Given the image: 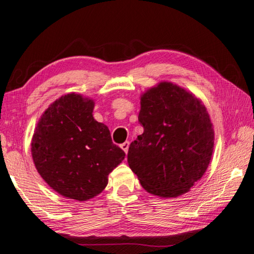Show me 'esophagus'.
I'll return each instance as SVG.
<instances>
[{"label": "esophagus", "mask_w": 254, "mask_h": 254, "mask_svg": "<svg viewBox=\"0 0 254 254\" xmlns=\"http://www.w3.org/2000/svg\"><path fill=\"white\" fill-rule=\"evenodd\" d=\"M128 145H130V142H128V141H126V142L124 143H122L121 145H120V147L122 148V150L126 153H127V150H128Z\"/></svg>", "instance_id": "34e87169"}]
</instances>
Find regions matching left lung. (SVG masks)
I'll use <instances>...</instances> for the list:
<instances>
[{"label":"left lung","mask_w":254,"mask_h":254,"mask_svg":"<svg viewBox=\"0 0 254 254\" xmlns=\"http://www.w3.org/2000/svg\"><path fill=\"white\" fill-rule=\"evenodd\" d=\"M143 133L128 147L127 162L150 194L177 197L203 177L214 147L205 106L171 83L159 84L141 97Z\"/></svg>","instance_id":"left-lung-1"}]
</instances>
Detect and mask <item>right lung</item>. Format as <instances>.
Masks as SVG:
<instances>
[{
    "mask_svg": "<svg viewBox=\"0 0 254 254\" xmlns=\"http://www.w3.org/2000/svg\"><path fill=\"white\" fill-rule=\"evenodd\" d=\"M94 102L71 93L55 101L34 130L31 152L38 173L60 195L79 201L106 187L126 157L105 124L93 118Z\"/></svg>",
    "mask_w": 254,
    "mask_h": 254,
    "instance_id": "add662e5",
    "label": "right lung"
}]
</instances>
